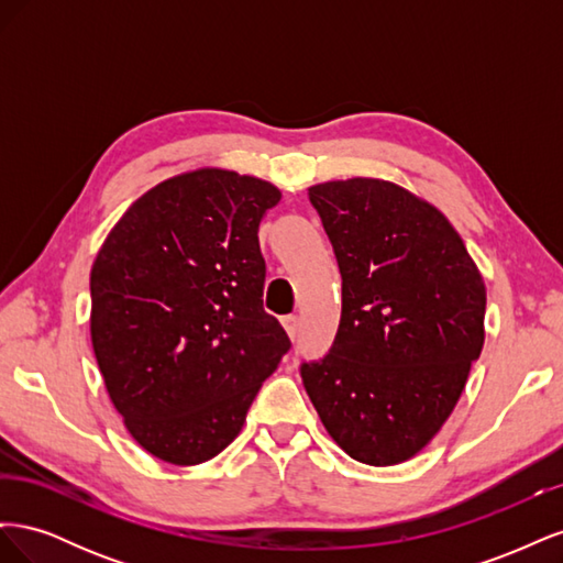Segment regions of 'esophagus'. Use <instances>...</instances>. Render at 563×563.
<instances>
[{"label": "esophagus", "mask_w": 563, "mask_h": 563, "mask_svg": "<svg viewBox=\"0 0 563 563\" xmlns=\"http://www.w3.org/2000/svg\"><path fill=\"white\" fill-rule=\"evenodd\" d=\"M282 323H284V329H286L288 338L296 340V338H298V333H300V319H298L296 314H288V317H284V319H282Z\"/></svg>", "instance_id": "1"}]
</instances>
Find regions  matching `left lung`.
Instances as JSON below:
<instances>
[{"label":"left lung","instance_id":"1","mask_svg":"<svg viewBox=\"0 0 563 563\" xmlns=\"http://www.w3.org/2000/svg\"><path fill=\"white\" fill-rule=\"evenodd\" d=\"M343 277L331 350L302 362L323 428L350 457L397 465L441 430L484 347L486 288L449 220L404 187H310Z\"/></svg>","mask_w":563,"mask_h":563}]
</instances>
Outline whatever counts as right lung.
<instances>
[{
  "instance_id": "add662e5",
  "label": "right lung",
  "mask_w": 563,
  "mask_h": 563,
  "mask_svg": "<svg viewBox=\"0 0 563 563\" xmlns=\"http://www.w3.org/2000/svg\"><path fill=\"white\" fill-rule=\"evenodd\" d=\"M282 192L223 168L152 187L91 269V343L126 430L155 457L199 465L230 446L291 350L263 310L258 228Z\"/></svg>"
}]
</instances>
